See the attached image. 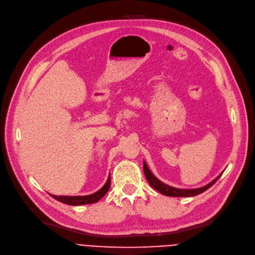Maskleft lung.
I'll return each instance as SVG.
<instances>
[{"mask_svg":"<svg viewBox=\"0 0 255 255\" xmlns=\"http://www.w3.org/2000/svg\"><path fill=\"white\" fill-rule=\"evenodd\" d=\"M143 169H144V174L145 177L147 179V181L150 184V186L154 189H156L158 192H160L161 194H164V196L168 197H177V198H188V197H194L198 196V194L206 191L208 188H210L217 180L219 179V177L222 175V173L217 176L212 182H210L209 184L200 187V188H193V189H181V188H176V187H172L168 184H164L163 182L159 181L158 179L151 173V171L149 170V168L147 167L146 162H143Z\"/></svg>","mask_w":255,"mask_h":255,"instance_id":"1","label":"left lung"}]
</instances>
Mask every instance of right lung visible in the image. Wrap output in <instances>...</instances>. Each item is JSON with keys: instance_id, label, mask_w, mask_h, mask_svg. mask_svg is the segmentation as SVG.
I'll return each mask as SVG.
<instances>
[{"instance_id": "add662e5", "label": "right lung", "mask_w": 255, "mask_h": 255, "mask_svg": "<svg viewBox=\"0 0 255 255\" xmlns=\"http://www.w3.org/2000/svg\"><path fill=\"white\" fill-rule=\"evenodd\" d=\"M110 184H111V180H110V176L108 178L107 182L105 183V185L99 189L97 192L88 194V196H76V197H68V196H54V194H50V196L55 199L58 202H62L64 204L67 205H71V206H81V205H87V204H94L97 203L98 201H100L105 194H106L110 188Z\"/></svg>"}]
</instances>
